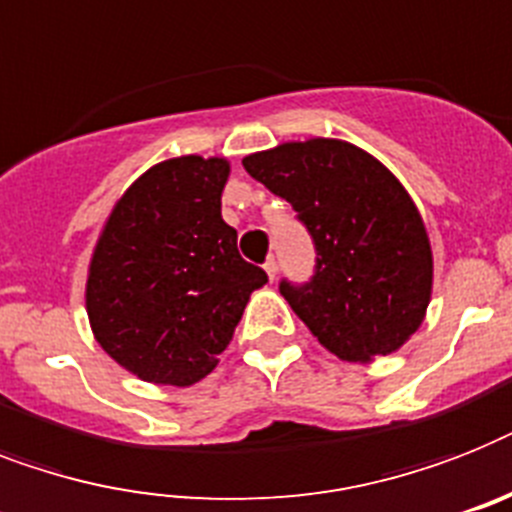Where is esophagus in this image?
Here are the masks:
<instances>
[{
    "label": "esophagus",
    "mask_w": 512,
    "mask_h": 512,
    "mask_svg": "<svg viewBox=\"0 0 512 512\" xmlns=\"http://www.w3.org/2000/svg\"><path fill=\"white\" fill-rule=\"evenodd\" d=\"M264 269H266V274H269V280H274V277H277V259H274V256H269V259L264 261Z\"/></svg>",
    "instance_id": "34e87169"
}]
</instances>
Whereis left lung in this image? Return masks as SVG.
Masks as SVG:
<instances>
[{
    "label": "left lung",
    "instance_id": "obj_1",
    "mask_svg": "<svg viewBox=\"0 0 512 512\" xmlns=\"http://www.w3.org/2000/svg\"><path fill=\"white\" fill-rule=\"evenodd\" d=\"M285 198L314 238L316 269L280 293L329 353L350 363L390 356L421 327L432 301L424 219L379 159L337 138L280 143L243 159Z\"/></svg>",
    "mask_w": 512,
    "mask_h": 512
}]
</instances>
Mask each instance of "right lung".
I'll return each mask as SVG.
<instances>
[{
  "mask_svg": "<svg viewBox=\"0 0 512 512\" xmlns=\"http://www.w3.org/2000/svg\"><path fill=\"white\" fill-rule=\"evenodd\" d=\"M230 162L154 164L114 204L91 256L86 311L94 337L143 382L188 387L230 345L261 266L238 253L222 219Z\"/></svg>",
  "mask_w": 512,
  "mask_h": 512,
  "instance_id": "add662e5",
  "label": "right lung"
}]
</instances>
